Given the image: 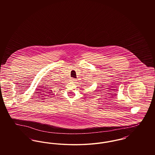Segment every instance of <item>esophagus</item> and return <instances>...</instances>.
Returning a JSON list of instances; mask_svg holds the SVG:
<instances>
[{"instance_id": "esophagus-1", "label": "esophagus", "mask_w": 155, "mask_h": 155, "mask_svg": "<svg viewBox=\"0 0 155 155\" xmlns=\"http://www.w3.org/2000/svg\"><path fill=\"white\" fill-rule=\"evenodd\" d=\"M70 81H72L73 82H75V81H76V79H75L74 78H71L70 79Z\"/></svg>"}]
</instances>
